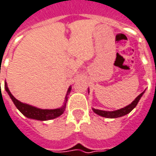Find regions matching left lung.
<instances>
[{"mask_svg": "<svg viewBox=\"0 0 156 156\" xmlns=\"http://www.w3.org/2000/svg\"><path fill=\"white\" fill-rule=\"evenodd\" d=\"M144 93V92L141 93V94H139L135 100H134V101L132 102L131 104H129V105L127 106H126L125 108H122V109H118V110H116V111H104V110H100V109H93V112L96 113L97 114L100 116H102V117H105V118H119V117H122V116L126 115V114H127L129 113V112L131 111L132 109H134V107L136 106L137 104H138V102L140 100L141 97L143 96V94Z\"/></svg>", "mask_w": 156, "mask_h": 156, "instance_id": "1", "label": "left lung"}]
</instances>
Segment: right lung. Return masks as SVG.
Wrapping results in <instances>:
<instances>
[{"label":"right lung","instance_id":"1","mask_svg":"<svg viewBox=\"0 0 156 156\" xmlns=\"http://www.w3.org/2000/svg\"><path fill=\"white\" fill-rule=\"evenodd\" d=\"M5 88L6 92L8 93V94L9 95L10 98L13 101V103H14L15 106L17 107V109H18V110H19L23 115H25L26 117H27V118H33V119H36V120L40 121L51 120V119H54V118H57L58 116H60L61 114H63L64 110H65L66 101H68L67 97H66V101L65 103H64V105H63L62 108H60V109H38V108H36V107L29 105L27 104L22 103V102L19 101L18 100L16 99V98L11 94L10 91L9 90L6 83L5 84ZM70 91L71 88H68V93H69ZM67 95H68V94H67Z\"/></svg>","mask_w":156,"mask_h":156}]
</instances>
